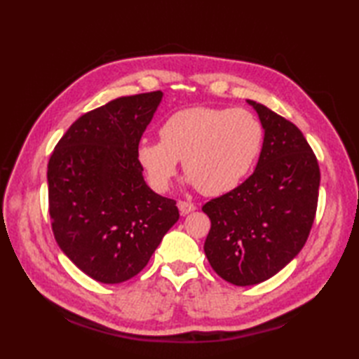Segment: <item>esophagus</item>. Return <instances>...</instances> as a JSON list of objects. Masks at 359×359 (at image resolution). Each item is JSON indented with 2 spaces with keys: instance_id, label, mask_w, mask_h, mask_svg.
I'll return each mask as SVG.
<instances>
[{
  "instance_id": "34e87169",
  "label": "esophagus",
  "mask_w": 359,
  "mask_h": 359,
  "mask_svg": "<svg viewBox=\"0 0 359 359\" xmlns=\"http://www.w3.org/2000/svg\"><path fill=\"white\" fill-rule=\"evenodd\" d=\"M177 207H179V211H180L182 216H185V215H188V212H191V211L196 210V205H194V203L185 202V201H180V202L177 203Z\"/></svg>"
}]
</instances>
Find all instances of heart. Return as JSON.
<instances>
[{"mask_svg":"<svg viewBox=\"0 0 359 359\" xmlns=\"http://www.w3.org/2000/svg\"><path fill=\"white\" fill-rule=\"evenodd\" d=\"M158 137L160 142H142L135 152L152 189L166 191L182 160L189 185L205 196H222L238 188L251 171L264 129L247 109L193 106L168 116Z\"/></svg>","mask_w":359,"mask_h":359,"instance_id":"1","label":"heart"}]
</instances>
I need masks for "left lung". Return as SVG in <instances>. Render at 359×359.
<instances>
[{
  "instance_id": "1",
  "label": "left lung",
  "mask_w": 359,
  "mask_h": 359,
  "mask_svg": "<svg viewBox=\"0 0 359 359\" xmlns=\"http://www.w3.org/2000/svg\"><path fill=\"white\" fill-rule=\"evenodd\" d=\"M264 128L255 172L202 211L211 220L205 255L220 278L261 284L293 261L313 225L321 174L306 137L292 121L247 100Z\"/></svg>"
}]
</instances>
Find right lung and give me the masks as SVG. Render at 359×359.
<instances>
[{
    "label": "right lung",
    "instance_id": "1",
    "mask_svg": "<svg viewBox=\"0 0 359 359\" xmlns=\"http://www.w3.org/2000/svg\"><path fill=\"white\" fill-rule=\"evenodd\" d=\"M162 97V90L120 97L83 114L49 158L55 241L83 273L103 284L140 273L179 220L175 201L152 191L135 156Z\"/></svg>",
    "mask_w": 359,
    "mask_h": 359
}]
</instances>
